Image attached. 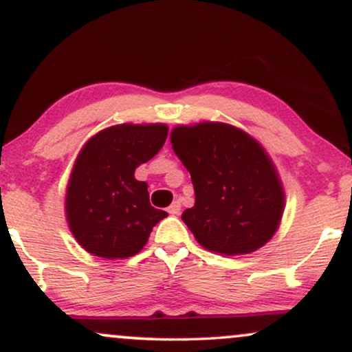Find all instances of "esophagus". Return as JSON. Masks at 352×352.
<instances>
[{"label":"esophagus","mask_w":352,"mask_h":352,"mask_svg":"<svg viewBox=\"0 0 352 352\" xmlns=\"http://www.w3.org/2000/svg\"><path fill=\"white\" fill-rule=\"evenodd\" d=\"M167 212L170 213V215H179V213H180V201H173L170 207H168Z\"/></svg>","instance_id":"obj_1"}]
</instances>
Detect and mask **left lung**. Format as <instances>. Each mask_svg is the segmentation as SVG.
Here are the masks:
<instances>
[{
  "label": "left lung",
  "mask_w": 352,
  "mask_h": 352,
  "mask_svg": "<svg viewBox=\"0 0 352 352\" xmlns=\"http://www.w3.org/2000/svg\"><path fill=\"white\" fill-rule=\"evenodd\" d=\"M173 152L192 177L195 205L182 220L218 254H248L272 240L285 212L280 173L263 145L225 122L177 125Z\"/></svg>",
  "instance_id": "1"
}]
</instances>
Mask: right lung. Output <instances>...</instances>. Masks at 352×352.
Instances as JSON below:
<instances>
[{
    "instance_id": "1",
    "label": "right lung",
    "mask_w": 352,
    "mask_h": 352,
    "mask_svg": "<svg viewBox=\"0 0 352 352\" xmlns=\"http://www.w3.org/2000/svg\"><path fill=\"white\" fill-rule=\"evenodd\" d=\"M165 124H117L92 135L76 157L66 188V220L87 253L107 260L134 256L168 215L148 201L135 168L162 148Z\"/></svg>"
}]
</instances>
